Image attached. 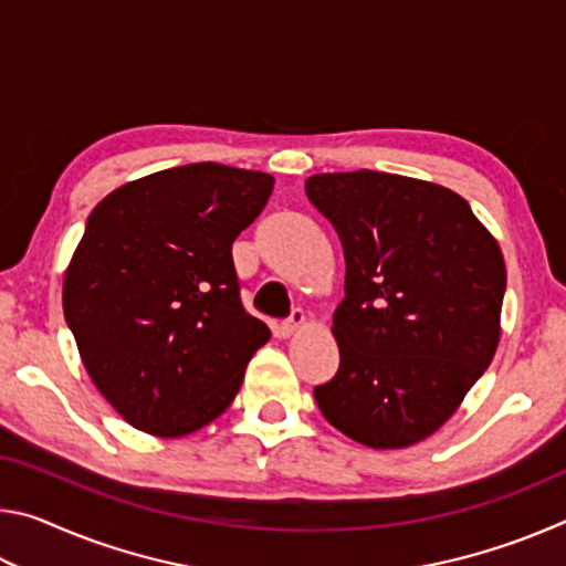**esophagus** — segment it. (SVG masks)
I'll return each instance as SVG.
<instances>
[{
    "label": "esophagus",
    "instance_id": "34e87169",
    "mask_svg": "<svg viewBox=\"0 0 566 566\" xmlns=\"http://www.w3.org/2000/svg\"><path fill=\"white\" fill-rule=\"evenodd\" d=\"M304 312L302 310H292V314L290 317H286L282 324H280V334L282 337L286 339V337H292V334H296L300 332L302 327H304Z\"/></svg>",
    "mask_w": 566,
    "mask_h": 566
}]
</instances>
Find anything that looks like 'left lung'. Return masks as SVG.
<instances>
[{"instance_id":"1","label":"left lung","mask_w":566,"mask_h":566,"mask_svg":"<svg viewBox=\"0 0 566 566\" xmlns=\"http://www.w3.org/2000/svg\"><path fill=\"white\" fill-rule=\"evenodd\" d=\"M344 247L334 312L339 369L314 387L322 415L375 449L409 447L452 417L500 342L506 270L462 197L387 171L306 179Z\"/></svg>"}]
</instances>
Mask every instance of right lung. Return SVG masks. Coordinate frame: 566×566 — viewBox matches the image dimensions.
Returning <instances> with one entry per match:
<instances>
[{
  "label": "right lung",
  "instance_id": "1",
  "mask_svg": "<svg viewBox=\"0 0 566 566\" xmlns=\"http://www.w3.org/2000/svg\"><path fill=\"white\" fill-rule=\"evenodd\" d=\"M264 171L199 161L114 189L64 274V319L132 427L185 437L232 405L272 332L242 304L232 244L272 195Z\"/></svg>",
  "mask_w": 566,
  "mask_h": 566
}]
</instances>
